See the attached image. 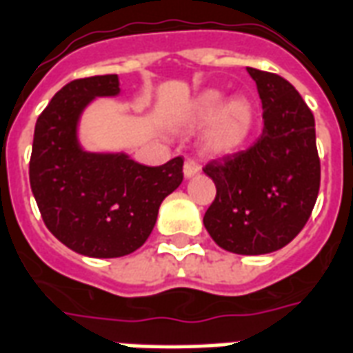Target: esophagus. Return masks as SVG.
Instances as JSON below:
<instances>
[{"label":"esophagus","instance_id":"1","mask_svg":"<svg viewBox=\"0 0 353 353\" xmlns=\"http://www.w3.org/2000/svg\"><path fill=\"white\" fill-rule=\"evenodd\" d=\"M200 172H201L200 166L196 165V163H192V161H187V163H185V166H183V174H185V177H187V179L198 176Z\"/></svg>","mask_w":353,"mask_h":353}]
</instances>
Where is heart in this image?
<instances>
[{"label": "heart", "mask_w": 353, "mask_h": 353, "mask_svg": "<svg viewBox=\"0 0 353 353\" xmlns=\"http://www.w3.org/2000/svg\"><path fill=\"white\" fill-rule=\"evenodd\" d=\"M179 122L188 129L207 123L201 146L209 155L230 157L241 152L255 125V107L246 96H231L220 88H205L190 99L181 111Z\"/></svg>", "instance_id": "1"}]
</instances>
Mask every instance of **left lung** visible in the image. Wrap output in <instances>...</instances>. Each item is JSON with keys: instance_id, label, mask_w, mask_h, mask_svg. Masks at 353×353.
Returning a JSON list of instances; mask_svg holds the SVG:
<instances>
[{"instance_id": "left-lung-1", "label": "left lung", "mask_w": 353, "mask_h": 353, "mask_svg": "<svg viewBox=\"0 0 353 353\" xmlns=\"http://www.w3.org/2000/svg\"><path fill=\"white\" fill-rule=\"evenodd\" d=\"M248 70L263 103V134L254 146L205 174L216 198L203 225L225 252L263 255L287 246L311 216L320 188L313 112L289 81Z\"/></svg>"}]
</instances>
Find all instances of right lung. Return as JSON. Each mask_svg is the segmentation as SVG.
<instances>
[{"label": "right lung", "instance_id": "add662e5", "mask_svg": "<svg viewBox=\"0 0 353 353\" xmlns=\"http://www.w3.org/2000/svg\"><path fill=\"white\" fill-rule=\"evenodd\" d=\"M118 75L75 79L59 90L34 125L29 181L46 228L77 254L111 259L148 241L159 207L183 181V159L161 166L123 152H88L83 112L96 98H117Z\"/></svg>", "mask_w": 353, "mask_h": 353}]
</instances>
